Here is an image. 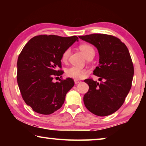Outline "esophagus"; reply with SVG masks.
Segmentation results:
<instances>
[{"instance_id": "34e87169", "label": "esophagus", "mask_w": 146, "mask_h": 146, "mask_svg": "<svg viewBox=\"0 0 146 146\" xmlns=\"http://www.w3.org/2000/svg\"><path fill=\"white\" fill-rule=\"evenodd\" d=\"M74 81H75V84H77L80 82V80H77V79H75V80H74Z\"/></svg>"}]
</instances>
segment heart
I'll list each match as a JSON object with an SVG mask.
<instances>
[{
  "label": "heart",
  "mask_w": 146,
  "mask_h": 146,
  "mask_svg": "<svg viewBox=\"0 0 146 146\" xmlns=\"http://www.w3.org/2000/svg\"><path fill=\"white\" fill-rule=\"evenodd\" d=\"M80 51L83 53L86 58L91 55H95V49L89 44H82L79 46ZM70 49L68 48L64 51L61 56V60L66 62L68 60L70 54ZM66 75L70 77L75 79H80L84 77L88 73V70L86 69L78 67V66H72L66 70Z\"/></svg>",
  "instance_id": "heart-1"
}]
</instances>
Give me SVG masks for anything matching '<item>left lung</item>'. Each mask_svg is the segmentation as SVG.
I'll return each instance as SVG.
<instances>
[{
  "instance_id": "1",
  "label": "left lung",
  "mask_w": 146,
  "mask_h": 146,
  "mask_svg": "<svg viewBox=\"0 0 146 146\" xmlns=\"http://www.w3.org/2000/svg\"><path fill=\"white\" fill-rule=\"evenodd\" d=\"M78 37L95 46L99 53V65L93 75L99 76L101 82L86 79L89 90L84 96V103L94 115H111L122 106L131 88L134 67L129 50L119 38L110 35L94 33Z\"/></svg>"
}]
</instances>
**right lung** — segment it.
Wrapping results in <instances>:
<instances>
[{
    "mask_svg": "<svg viewBox=\"0 0 146 146\" xmlns=\"http://www.w3.org/2000/svg\"><path fill=\"white\" fill-rule=\"evenodd\" d=\"M78 39L76 36L40 35L31 38L19 54L17 83L24 102L34 111L50 115L62 107L75 82L71 78L55 83L53 79L64 73L62 54Z\"/></svg>",
    "mask_w": 146,
    "mask_h": 146,
    "instance_id": "obj_1",
    "label": "right lung"
}]
</instances>
